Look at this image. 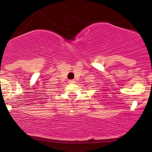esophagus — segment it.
Here are the masks:
<instances>
[{
	"instance_id": "34e87169",
	"label": "esophagus",
	"mask_w": 152,
	"mask_h": 152,
	"mask_svg": "<svg viewBox=\"0 0 152 152\" xmlns=\"http://www.w3.org/2000/svg\"><path fill=\"white\" fill-rule=\"evenodd\" d=\"M68 82L70 84H74L76 82H75V80H69Z\"/></svg>"
}]
</instances>
